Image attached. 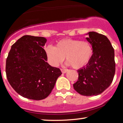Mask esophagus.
I'll use <instances>...</instances> for the list:
<instances>
[{
    "mask_svg": "<svg viewBox=\"0 0 123 123\" xmlns=\"http://www.w3.org/2000/svg\"><path fill=\"white\" fill-rule=\"evenodd\" d=\"M68 69H61V72L63 73H65L68 72Z\"/></svg>",
    "mask_w": 123,
    "mask_h": 123,
    "instance_id": "1",
    "label": "esophagus"
}]
</instances>
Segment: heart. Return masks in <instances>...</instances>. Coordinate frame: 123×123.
<instances>
[{"label": "heart", "mask_w": 123, "mask_h": 123, "mask_svg": "<svg viewBox=\"0 0 123 123\" xmlns=\"http://www.w3.org/2000/svg\"><path fill=\"white\" fill-rule=\"evenodd\" d=\"M46 52L49 61L53 66H58L62 62L66 56L68 64L75 69H80L89 63L94 51L92 44L88 41L63 39L58 41L55 47L48 46Z\"/></svg>", "instance_id": "b5f03b06"}]
</instances>
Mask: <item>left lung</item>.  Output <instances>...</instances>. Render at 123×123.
I'll return each mask as SVG.
<instances>
[{
    "mask_svg": "<svg viewBox=\"0 0 123 123\" xmlns=\"http://www.w3.org/2000/svg\"><path fill=\"white\" fill-rule=\"evenodd\" d=\"M86 39L92 44V57L87 65L77 70L79 78L73 88L84 96L98 95L109 87L115 73V51L105 35L90 32Z\"/></svg>",
    "mask_w": 123,
    "mask_h": 123,
    "instance_id": "obj_1",
    "label": "left lung"
}]
</instances>
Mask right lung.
Here are the masks:
<instances>
[{
	"instance_id": "obj_1",
	"label": "right lung",
	"mask_w": 123,
	"mask_h": 123,
	"mask_svg": "<svg viewBox=\"0 0 123 123\" xmlns=\"http://www.w3.org/2000/svg\"><path fill=\"white\" fill-rule=\"evenodd\" d=\"M47 39L25 35L12 46L6 60V73L11 86L24 98L42 100L50 95L58 77L59 68L47 62L43 49Z\"/></svg>"
}]
</instances>
